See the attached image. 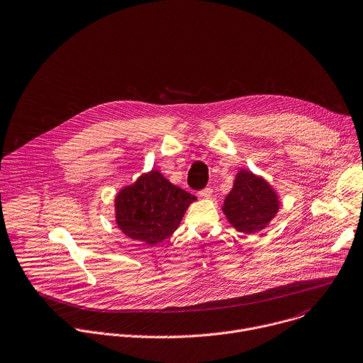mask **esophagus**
Wrapping results in <instances>:
<instances>
[{
    "label": "esophagus",
    "instance_id": "34e87169",
    "mask_svg": "<svg viewBox=\"0 0 363 363\" xmlns=\"http://www.w3.org/2000/svg\"><path fill=\"white\" fill-rule=\"evenodd\" d=\"M212 192H213V189H212L211 186H206L205 189H202V191L199 192V195H201L202 198H205V199H209V198L212 196Z\"/></svg>",
    "mask_w": 363,
    "mask_h": 363
}]
</instances>
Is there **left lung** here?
Segmentation results:
<instances>
[{"label": "left lung", "mask_w": 363, "mask_h": 363, "mask_svg": "<svg viewBox=\"0 0 363 363\" xmlns=\"http://www.w3.org/2000/svg\"><path fill=\"white\" fill-rule=\"evenodd\" d=\"M279 211V196L272 185L250 169H239L226 195L222 212L229 223L244 233L265 229Z\"/></svg>", "instance_id": "obj_1"}]
</instances>
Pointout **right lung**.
<instances>
[{
	"mask_svg": "<svg viewBox=\"0 0 363 363\" xmlns=\"http://www.w3.org/2000/svg\"><path fill=\"white\" fill-rule=\"evenodd\" d=\"M115 222L121 232L147 245L169 238L196 196L169 182L160 171L143 174L115 196Z\"/></svg>",
	"mask_w": 363,
	"mask_h": 363,
	"instance_id": "obj_1",
	"label": "right lung"
}]
</instances>
